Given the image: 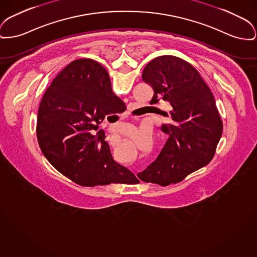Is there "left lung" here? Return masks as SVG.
<instances>
[{
  "label": "left lung",
  "instance_id": "obj_1",
  "mask_svg": "<svg viewBox=\"0 0 257 257\" xmlns=\"http://www.w3.org/2000/svg\"><path fill=\"white\" fill-rule=\"evenodd\" d=\"M143 80L154 91L151 104H171L161 130L169 138L158 157L138 174L141 181L166 186L211 162L222 135L214 97L196 69L179 57L164 55L144 69Z\"/></svg>",
  "mask_w": 257,
  "mask_h": 257
}]
</instances>
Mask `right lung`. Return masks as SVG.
Listing matches in <instances>:
<instances>
[{"label":"right lung","instance_id":"obj_1","mask_svg":"<svg viewBox=\"0 0 257 257\" xmlns=\"http://www.w3.org/2000/svg\"><path fill=\"white\" fill-rule=\"evenodd\" d=\"M120 104L125 106L102 65L91 59L70 63L46 89L38 110L37 138L46 159L82 186L138 183L113 160L106 141L91 134Z\"/></svg>","mask_w":257,"mask_h":257}]
</instances>
